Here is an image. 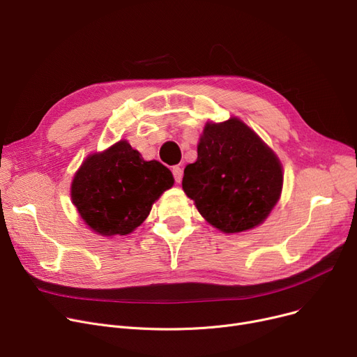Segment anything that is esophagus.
<instances>
[{
  "label": "esophagus",
  "instance_id": "1",
  "mask_svg": "<svg viewBox=\"0 0 357 357\" xmlns=\"http://www.w3.org/2000/svg\"><path fill=\"white\" fill-rule=\"evenodd\" d=\"M172 174H174V178H175V181L179 183L181 181H182V167L181 166H174L172 167Z\"/></svg>",
  "mask_w": 357,
  "mask_h": 357
}]
</instances>
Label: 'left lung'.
<instances>
[{
  "instance_id": "obj_1",
  "label": "left lung",
  "mask_w": 357,
  "mask_h": 357,
  "mask_svg": "<svg viewBox=\"0 0 357 357\" xmlns=\"http://www.w3.org/2000/svg\"><path fill=\"white\" fill-rule=\"evenodd\" d=\"M282 165L241 120L207 123L198 158L183 171L182 188L199 214L222 233L257 227L282 191Z\"/></svg>"
}]
</instances>
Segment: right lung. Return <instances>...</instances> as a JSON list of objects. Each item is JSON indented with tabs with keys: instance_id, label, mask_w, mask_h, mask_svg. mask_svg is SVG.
Listing matches in <instances>:
<instances>
[{
	"instance_id": "right-lung-1",
	"label": "right lung",
	"mask_w": 357,
	"mask_h": 357,
	"mask_svg": "<svg viewBox=\"0 0 357 357\" xmlns=\"http://www.w3.org/2000/svg\"><path fill=\"white\" fill-rule=\"evenodd\" d=\"M158 160H143L126 140L89 155L75 174L70 197L86 226L101 236H126L147 218L153 202L174 185Z\"/></svg>"
}]
</instances>
